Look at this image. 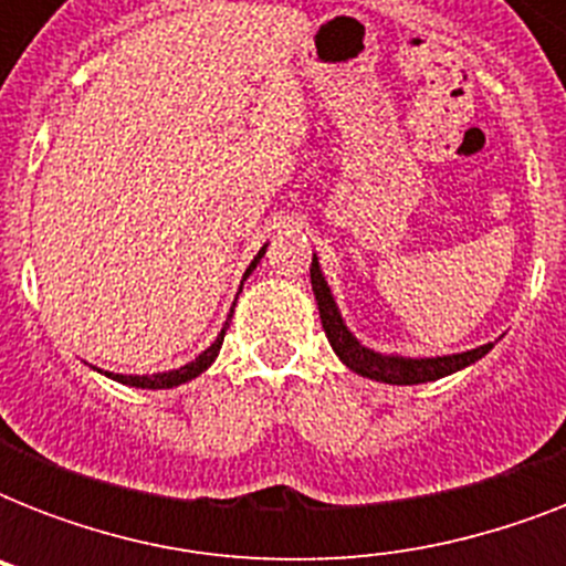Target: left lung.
Returning <instances> with one entry per match:
<instances>
[{
  "label": "left lung",
  "instance_id": "1",
  "mask_svg": "<svg viewBox=\"0 0 566 566\" xmlns=\"http://www.w3.org/2000/svg\"><path fill=\"white\" fill-rule=\"evenodd\" d=\"M311 287H314V300H317L319 319H323V328H326L328 344H332L337 358L353 373L373 378V381H381V385H426V381H438V378L464 370V367L475 364L493 349V344H484L475 346V349H467V353L434 355V358H405V355L376 353L370 346H364L346 326L344 314L337 308L332 287H328L326 275H323L317 252L311 258Z\"/></svg>",
  "mask_w": 566,
  "mask_h": 566
}]
</instances>
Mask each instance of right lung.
I'll use <instances>...</instances> for the list:
<instances>
[{"mask_svg":"<svg viewBox=\"0 0 566 566\" xmlns=\"http://www.w3.org/2000/svg\"><path fill=\"white\" fill-rule=\"evenodd\" d=\"M266 247H270V243H264V247L258 249V255L252 258V264H249L247 273H243V282H247L249 275H252V270H255V266L261 264V258H264ZM243 282H240V291H243ZM234 302H238V300H234ZM231 314H234V308L229 311V317H226V323H222L220 335L213 337V344L208 346L205 353L196 355L193 361L185 364V367H176V370H167V373H153V376H123V373H105V376L114 378V381H119V385L144 387V390H170V387L185 385V381H190V378L202 376V373L208 370V367H211L213 361H217V355H220V346H222V337H226V328H229V323H231Z\"/></svg>","mask_w":566,"mask_h":566,"instance_id":"right-lung-1","label":"right lung"}]
</instances>
